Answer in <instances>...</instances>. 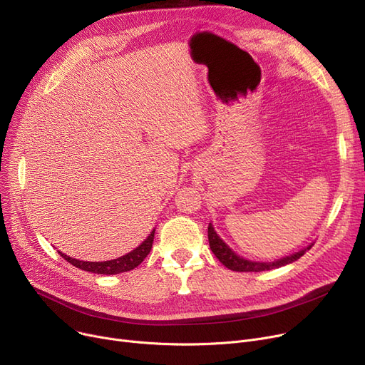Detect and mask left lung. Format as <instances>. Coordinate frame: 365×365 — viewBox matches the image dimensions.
<instances>
[{
  "label": "left lung",
  "instance_id": "1",
  "mask_svg": "<svg viewBox=\"0 0 365 365\" xmlns=\"http://www.w3.org/2000/svg\"><path fill=\"white\" fill-rule=\"evenodd\" d=\"M208 242H210V248L215 253V256L231 271H237V272H262V271H271V269H277V267L285 266L289 263L296 262L297 259H300L306 252L311 250V247L314 245V242H311L308 247L302 248V250L290 255V256H284L281 259L272 260V262H260V260H250L245 259L242 256H240L238 253H235L231 247H229L220 237L219 234L215 231L213 223H208Z\"/></svg>",
  "mask_w": 365,
  "mask_h": 365
}]
</instances>
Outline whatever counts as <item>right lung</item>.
Returning a JSON list of instances; mask_svg holds the SVG:
<instances>
[{"instance_id": "obj_1", "label": "right lung", "mask_w": 365, "mask_h": 365, "mask_svg": "<svg viewBox=\"0 0 365 365\" xmlns=\"http://www.w3.org/2000/svg\"><path fill=\"white\" fill-rule=\"evenodd\" d=\"M153 235H155V229H152V232L146 237V240L139 245L131 250L130 253L112 259V260H105V262H84V260H78L66 256L65 253L57 250L66 262H69L71 264H73L75 267H80L83 271L91 272V274H101V275H117L121 272H128L134 267L139 266L143 259L149 255L150 248H152V242H153Z\"/></svg>"}]
</instances>
